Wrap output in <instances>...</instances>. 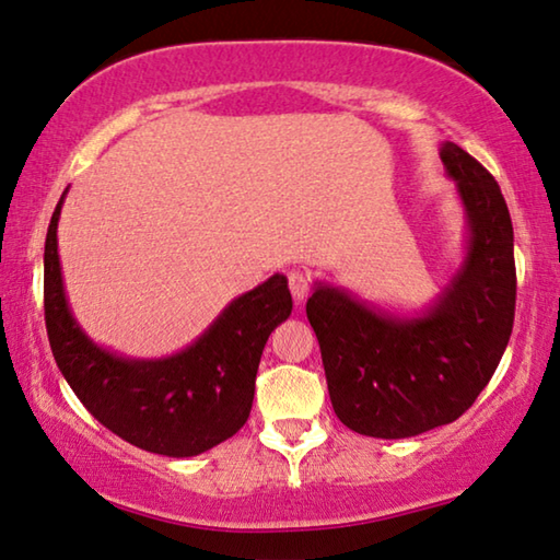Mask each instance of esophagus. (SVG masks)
Wrapping results in <instances>:
<instances>
[{"label": "esophagus", "mask_w": 560, "mask_h": 560, "mask_svg": "<svg viewBox=\"0 0 560 560\" xmlns=\"http://www.w3.org/2000/svg\"><path fill=\"white\" fill-rule=\"evenodd\" d=\"M289 289L294 301H304L308 296V277L304 271H289Z\"/></svg>", "instance_id": "esophagus-1"}]
</instances>
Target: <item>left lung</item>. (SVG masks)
I'll return each instance as SVG.
<instances>
[{"instance_id":"obj_1","label":"left lung","mask_w":560,"mask_h":560,"mask_svg":"<svg viewBox=\"0 0 560 560\" xmlns=\"http://www.w3.org/2000/svg\"><path fill=\"white\" fill-rule=\"evenodd\" d=\"M441 162L464 203L466 252L436 301L398 316L322 281L306 301L334 411L363 436L408 439L456 421L511 339L516 264L501 186L454 141Z\"/></svg>"}]
</instances>
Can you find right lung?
Listing matches in <instances>:
<instances>
[{
  "label": "right lung",
  "mask_w": 560,
  "mask_h": 560,
  "mask_svg": "<svg viewBox=\"0 0 560 560\" xmlns=\"http://www.w3.org/2000/svg\"><path fill=\"white\" fill-rule=\"evenodd\" d=\"M65 194L44 244V322L61 376L96 421L149 454L199 456L232 439L252 413L264 346L291 316L287 277L273 273L236 296L197 341L172 357H121L89 339L67 301L57 252Z\"/></svg>",
  "instance_id": "obj_1"
}]
</instances>
